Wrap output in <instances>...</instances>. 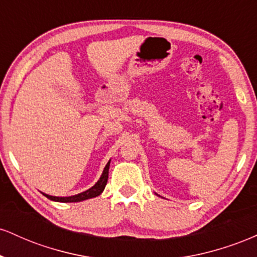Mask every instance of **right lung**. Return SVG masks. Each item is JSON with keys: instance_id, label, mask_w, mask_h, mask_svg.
<instances>
[{"instance_id": "add662e5", "label": "right lung", "mask_w": 257, "mask_h": 257, "mask_svg": "<svg viewBox=\"0 0 257 257\" xmlns=\"http://www.w3.org/2000/svg\"><path fill=\"white\" fill-rule=\"evenodd\" d=\"M108 168H110V161H108V163L106 164V167L104 168V172H102L101 176H100V179L98 180V182H96L93 187H90L89 190L84 191V192L75 194V196H71V197H54V196H49V194H46V193H43V196H46L48 199L54 200V202H61V203L82 202V200L98 197L99 194H101L102 191H104L106 184H107Z\"/></svg>"}]
</instances>
